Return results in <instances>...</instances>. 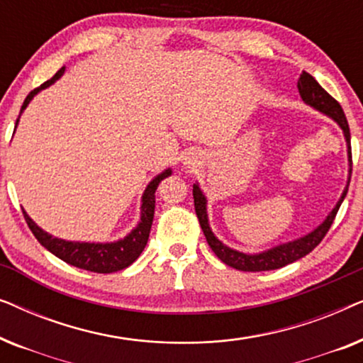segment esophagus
<instances>
[{"instance_id": "obj_1", "label": "esophagus", "mask_w": 363, "mask_h": 363, "mask_svg": "<svg viewBox=\"0 0 363 363\" xmlns=\"http://www.w3.org/2000/svg\"><path fill=\"white\" fill-rule=\"evenodd\" d=\"M185 163H186V165H193V158H190V157L185 158Z\"/></svg>"}]
</instances>
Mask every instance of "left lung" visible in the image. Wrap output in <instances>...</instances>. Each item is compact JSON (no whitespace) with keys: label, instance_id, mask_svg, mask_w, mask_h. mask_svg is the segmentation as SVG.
Masks as SVG:
<instances>
[{"label":"left lung","instance_id":"1","mask_svg":"<svg viewBox=\"0 0 363 363\" xmlns=\"http://www.w3.org/2000/svg\"><path fill=\"white\" fill-rule=\"evenodd\" d=\"M297 89H299V94L302 97V101L309 106L315 107L317 111L327 113V116L334 118V121L339 123L344 130L345 140L349 143V158H350V173H352V148H350V128H349V122H347L345 113L342 111L340 104L335 101L334 97L330 96L325 89L320 87V84L315 81L314 77L311 76L309 72H302L299 82H297ZM347 190H349V185H347L345 191L342 193V198L337 203V206L332 210V213L327 216V220L322 223V225L307 235L301 240L286 242V245L276 246L272 250L261 252V255H245V252L230 250V247L223 245L221 241H218L215 235H213L210 226H208V216H206V198L203 196V193L198 185H193V198H195V211L198 216V221H200V226L203 233H205V238L208 241V245L213 250V252L220 257V259L225 262V264L235 267V269L240 271H247V272H256V271H271V269H279L282 266L291 264L301 257H304L306 255L314 250V247L319 245V242L324 240V236L327 235V231L330 230L332 223L335 220L337 211L344 201V198L347 195Z\"/></svg>","mask_w":363,"mask_h":363}]
</instances>
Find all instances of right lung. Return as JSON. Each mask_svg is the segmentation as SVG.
<instances>
[{
    "instance_id": "add662e5",
    "label": "right lung",
    "mask_w": 363,
    "mask_h": 363,
    "mask_svg": "<svg viewBox=\"0 0 363 363\" xmlns=\"http://www.w3.org/2000/svg\"><path fill=\"white\" fill-rule=\"evenodd\" d=\"M64 74V67L54 74V76L41 84L38 89H34L28 94V97L24 99L21 112L26 108L29 101L41 91V89L51 86V84L59 79ZM19 121V117H18ZM16 121V125H18ZM172 175V170H165L162 175H158L155 180L150 182V185L147 186L145 193H143L142 200V218L138 226L133 230L130 235L117 242H108V245H94V242H72V241H64L52 238L48 233H44L41 228L36 226L31 218L23 211L24 220H26L29 230L33 231V235L36 236V240L46 247L48 251H51L54 256H57L59 259H62L67 264L76 266L79 269H86L91 272H99V274H108V272H116L121 269H125L132 264L133 261L140 256V252L145 247L148 241V235H150V228L153 221V213H155V190L160 185L162 180H165L167 177Z\"/></svg>"
}]
</instances>
